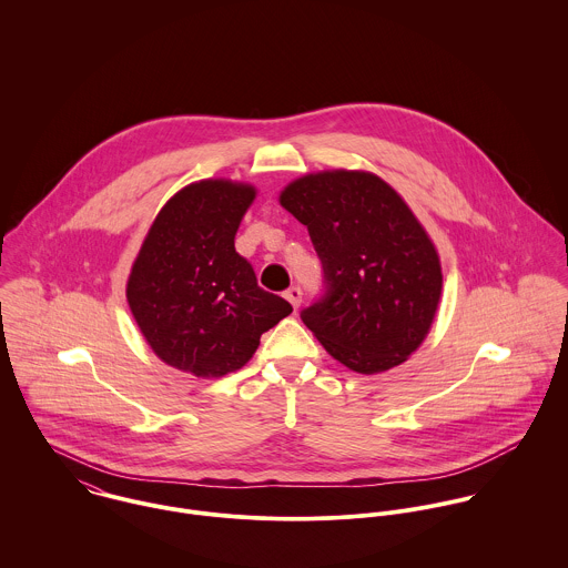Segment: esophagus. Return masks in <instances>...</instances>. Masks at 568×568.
<instances>
[{"instance_id": "1", "label": "esophagus", "mask_w": 568, "mask_h": 568, "mask_svg": "<svg viewBox=\"0 0 568 568\" xmlns=\"http://www.w3.org/2000/svg\"><path fill=\"white\" fill-rule=\"evenodd\" d=\"M284 297L291 302L293 308H300V304H302V288H300V286H291V288L284 293Z\"/></svg>"}]
</instances>
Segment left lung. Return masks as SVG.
<instances>
[{"label":"left lung","mask_w":568,"mask_h":568,"mask_svg":"<svg viewBox=\"0 0 568 568\" xmlns=\"http://www.w3.org/2000/svg\"><path fill=\"white\" fill-rule=\"evenodd\" d=\"M324 264V300L302 313L325 352L381 374L424 343L442 300L437 246L405 199L367 170H320L280 192Z\"/></svg>","instance_id":"8db88e82"}]
</instances>
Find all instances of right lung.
<instances>
[{
  "label": "right lung",
  "instance_id": "add662e5",
  "mask_svg": "<svg viewBox=\"0 0 568 568\" xmlns=\"http://www.w3.org/2000/svg\"><path fill=\"white\" fill-rule=\"evenodd\" d=\"M257 190L225 176L174 192L140 246L126 302L151 349L196 378L244 367L260 336L293 313L257 286L234 239Z\"/></svg>",
  "mask_w": 568,
  "mask_h": 568
}]
</instances>
